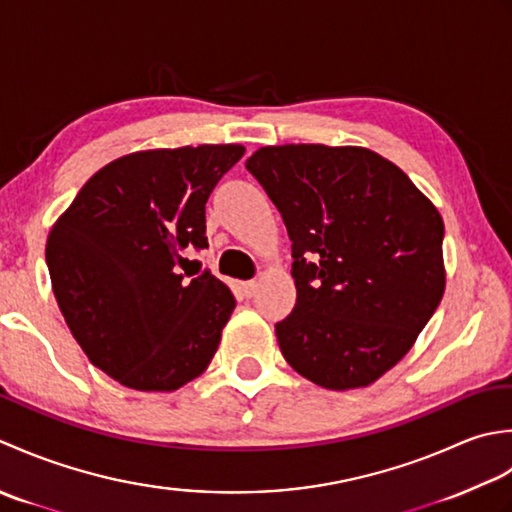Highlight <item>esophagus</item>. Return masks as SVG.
I'll return each instance as SVG.
<instances>
[{
  "instance_id": "esophagus-1",
  "label": "esophagus",
  "mask_w": 512,
  "mask_h": 512,
  "mask_svg": "<svg viewBox=\"0 0 512 512\" xmlns=\"http://www.w3.org/2000/svg\"><path fill=\"white\" fill-rule=\"evenodd\" d=\"M241 289H243L245 296H254V291L258 289V283H256V280H245V283L241 285Z\"/></svg>"
}]
</instances>
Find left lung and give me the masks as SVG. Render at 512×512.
Listing matches in <instances>:
<instances>
[{
  "label": "left lung",
  "instance_id": "8db88e82",
  "mask_svg": "<svg viewBox=\"0 0 512 512\" xmlns=\"http://www.w3.org/2000/svg\"><path fill=\"white\" fill-rule=\"evenodd\" d=\"M245 165L291 238L296 307L276 322L285 360L322 389L369 387L444 296L440 212L398 165L358 145H267Z\"/></svg>",
  "mask_w": 512,
  "mask_h": 512
}]
</instances>
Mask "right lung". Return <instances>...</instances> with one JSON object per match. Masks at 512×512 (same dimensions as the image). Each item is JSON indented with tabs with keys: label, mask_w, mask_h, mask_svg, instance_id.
<instances>
[{
	"label": "right lung",
	"mask_w": 512,
	"mask_h": 512,
	"mask_svg": "<svg viewBox=\"0 0 512 512\" xmlns=\"http://www.w3.org/2000/svg\"><path fill=\"white\" fill-rule=\"evenodd\" d=\"M245 148L185 145L108 163L52 225V291L88 360L128 389L176 391L198 378L236 307L203 271L179 274L207 247L205 203ZM190 276V274H187Z\"/></svg>",
	"instance_id": "obj_1"
}]
</instances>
